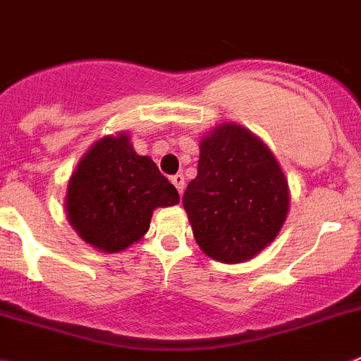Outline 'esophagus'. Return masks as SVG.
<instances>
[{"label": "esophagus", "instance_id": "esophagus-1", "mask_svg": "<svg viewBox=\"0 0 361 361\" xmlns=\"http://www.w3.org/2000/svg\"><path fill=\"white\" fill-rule=\"evenodd\" d=\"M171 181H172V183H174V187H176V189H178V192L183 194V190H185V178H183V174H174V176L171 178Z\"/></svg>", "mask_w": 361, "mask_h": 361}]
</instances>
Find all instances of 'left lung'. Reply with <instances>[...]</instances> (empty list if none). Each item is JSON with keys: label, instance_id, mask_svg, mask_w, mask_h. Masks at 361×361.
<instances>
[{"label": "left lung", "instance_id": "8db88e82", "mask_svg": "<svg viewBox=\"0 0 361 361\" xmlns=\"http://www.w3.org/2000/svg\"><path fill=\"white\" fill-rule=\"evenodd\" d=\"M290 194L280 163L249 128L216 125L200 142L183 207L200 249L221 263L255 258L278 236Z\"/></svg>", "mask_w": 361, "mask_h": 361}]
</instances>
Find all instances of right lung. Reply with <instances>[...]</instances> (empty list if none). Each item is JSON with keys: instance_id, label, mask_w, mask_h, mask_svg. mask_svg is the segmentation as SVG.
<instances>
[{"instance_id": "add662e5", "label": "right lung", "mask_w": 361, "mask_h": 361, "mask_svg": "<svg viewBox=\"0 0 361 361\" xmlns=\"http://www.w3.org/2000/svg\"><path fill=\"white\" fill-rule=\"evenodd\" d=\"M176 203V187L120 133L103 136L80 159L68 180L65 211L81 240L103 252H120L149 231L154 209Z\"/></svg>"}]
</instances>
